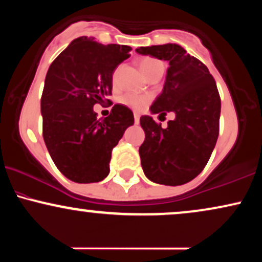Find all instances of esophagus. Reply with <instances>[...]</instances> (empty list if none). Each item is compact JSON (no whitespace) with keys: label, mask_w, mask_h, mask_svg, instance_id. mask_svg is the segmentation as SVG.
Instances as JSON below:
<instances>
[{"label":"esophagus","mask_w":262,"mask_h":262,"mask_svg":"<svg viewBox=\"0 0 262 262\" xmlns=\"http://www.w3.org/2000/svg\"><path fill=\"white\" fill-rule=\"evenodd\" d=\"M139 119H140V116H139V113H137V112H134V121H135V123H139Z\"/></svg>","instance_id":"34e87169"}]
</instances>
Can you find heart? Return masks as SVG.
Instances as JSON below:
<instances>
[{"mask_svg": "<svg viewBox=\"0 0 262 262\" xmlns=\"http://www.w3.org/2000/svg\"><path fill=\"white\" fill-rule=\"evenodd\" d=\"M139 66L146 77H150L154 74L164 73V64L160 60L151 58V56H144L139 60ZM151 101L149 95H138V93H125L121 97V103L130 108L133 111L144 110Z\"/></svg>", "mask_w": 262, "mask_h": 262, "instance_id": "1", "label": "heart"}]
</instances>
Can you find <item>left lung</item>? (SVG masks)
<instances>
[{
    "label": "left lung",
    "instance_id": "1",
    "mask_svg": "<svg viewBox=\"0 0 262 262\" xmlns=\"http://www.w3.org/2000/svg\"><path fill=\"white\" fill-rule=\"evenodd\" d=\"M137 52L169 61L162 93L152 113H175L166 128L143 116L145 140L139 148L141 167L152 182L166 186L187 183L208 162L219 135L221 97L207 66L180 45L141 47Z\"/></svg>",
    "mask_w": 262,
    "mask_h": 262
}]
</instances>
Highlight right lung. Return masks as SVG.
<instances>
[{
  "label": "right lung",
  "mask_w": 262,
  "mask_h": 262,
  "mask_svg": "<svg viewBox=\"0 0 262 262\" xmlns=\"http://www.w3.org/2000/svg\"><path fill=\"white\" fill-rule=\"evenodd\" d=\"M128 45H103L80 37L50 65L40 100L43 138L60 172L71 181H102L110 173L112 149L129 125L133 112L114 104L98 121L97 103L110 102L116 68L130 56Z\"/></svg>",
  "instance_id": "add662e5"
}]
</instances>
